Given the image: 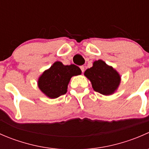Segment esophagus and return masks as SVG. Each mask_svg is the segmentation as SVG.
Masks as SVG:
<instances>
[{
  "label": "esophagus",
  "instance_id": "1",
  "mask_svg": "<svg viewBox=\"0 0 149 149\" xmlns=\"http://www.w3.org/2000/svg\"><path fill=\"white\" fill-rule=\"evenodd\" d=\"M80 69H81V72H82V73H84V67L83 65L80 66Z\"/></svg>",
  "mask_w": 149,
  "mask_h": 149
}]
</instances>
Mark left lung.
I'll return each mask as SVG.
<instances>
[{
    "label": "left lung",
    "instance_id": "obj_1",
    "mask_svg": "<svg viewBox=\"0 0 149 149\" xmlns=\"http://www.w3.org/2000/svg\"><path fill=\"white\" fill-rule=\"evenodd\" d=\"M84 75L91 81L94 91L104 95L113 94L120 82L118 72L101 60L95 61L92 67L86 70Z\"/></svg>",
    "mask_w": 149,
    "mask_h": 149
}]
</instances>
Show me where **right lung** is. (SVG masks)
I'll use <instances>...</instances> for the list:
<instances>
[{"label":"right lung","mask_w":149,"mask_h":149,"mask_svg":"<svg viewBox=\"0 0 149 149\" xmlns=\"http://www.w3.org/2000/svg\"><path fill=\"white\" fill-rule=\"evenodd\" d=\"M81 73V70L76 65H64L62 63L55 62L40 77L39 88L49 98H57L67 92L70 78Z\"/></svg>","instance_id":"add662e5"}]
</instances>
